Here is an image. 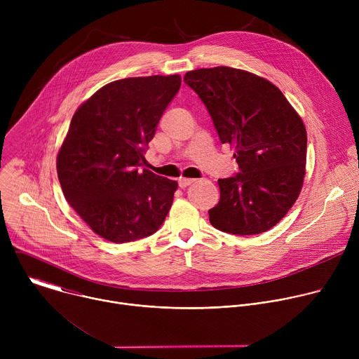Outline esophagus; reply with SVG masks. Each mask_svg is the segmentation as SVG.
I'll use <instances>...</instances> for the list:
<instances>
[{"label":"esophagus","instance_id":"obj_1","mask_svg":"<svg viewBox=\"0 0 359 359\" xmlns=\"http://www.w3.org/2000/svg\"><path fill=\"white\" fill-rule=\"evenodd\" d=\"M196 180L194 179H179V187L180 189H186L187 186H190V184H193Z\"/></svg>","mask_w":359,"mask_h":359}]
</instances>
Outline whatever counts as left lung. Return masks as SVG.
<instances>
[{"label": "left lung", "instance_id": "left-lung-1", "mask_svg": "<svg viewBox=\"0 0 359 359\" xmlns=\"http://www.w3.org/2000/svg\"><path fill=\"white\" fill-rule=\"evenodd\" d=\"M184 82L208 108L240 172L219 179L209 210L220 231L251 236L274 227L292 208L305 175V126L283 92L264 78L229 67L203 68Z\"/></svg>", "mask_w": 359, "mask_h": 359}]
</instances>
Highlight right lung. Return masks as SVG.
I'll use <instances>...</instances> for the list:
<instances>
[{
	"instance_id": "1",
	"label": "right lung",
	"mask_w": 359,
	"mask_h": 359,
	"mask_svg": "<svg viewBox=\"0 0 359 359\" xmlns=\"http://www.w3.org/2000/svg\"><path fill=\"white\" fill-rule=\"evenodd\" d=\"M180 83L179 75L119 79L72 116L57 158L58 179L69 206L102 238L135 241L165 222L177 182L142 168Z\"/></svg>"
}]
</instances>
